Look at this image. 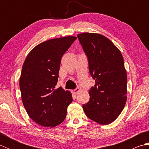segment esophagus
<instances>
[{
    "instance_id": "1",
    "label": "esophagus",
    "mask_w": 149,
    "mask_h": 149,
    "mask_svg": "<svg viewBox=\"0 0 149 149\" xmlns=\"http://www.w3.org/2000/svg\"><path fill=\"white\" fill-rule=\"evenodd\" d=\"M79 90H80L79 88H75V89L72 90V92H73V93H74V94H77V93L78 91H79Z\"/></svg>"
}]
</instances>
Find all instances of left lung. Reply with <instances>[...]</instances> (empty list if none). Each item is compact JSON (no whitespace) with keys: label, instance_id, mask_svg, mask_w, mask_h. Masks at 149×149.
I'll return each instance as SVG.
<instances>
[{"label":"left lung","instance_id":"obj_1","mask_svg":"<svg viewBox=\"0 0 149 149\" xmlns=\"http://www.w3.org/2000/svg\"><path fill=\"white\" fill-rule=\"evenodd\" d=\"M77 38L87 56L90 74L95 80L83 110L93 121L109 124L120 115L127 100V73L122 55L112 42L100 34L84 33Z\"/></svg>","mask_w":149,"mask_h":149}]
</instances>
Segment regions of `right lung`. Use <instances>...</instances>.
I'll return each mask as SVG.
<instances>
[{"instance_id":"add662e5","label":"right lung","mask_w":149,"mask_h":149,"mask_svg":"<svg viewBox=\"0 0 149 149\" xmlns=\"http://www.w3.org/2000/svg\"><path fill=\"white\" fill-rule=\"evenodd\" d=\"M76 39L66 36L47 40L34 47L25 60L19 82L22 100L38 124L54 127L66 118L72 94L55 86L62 56Z\"/></svg>"}]
</instances>
